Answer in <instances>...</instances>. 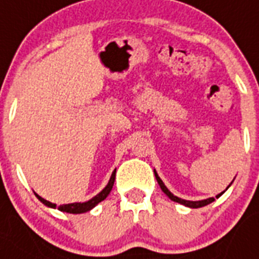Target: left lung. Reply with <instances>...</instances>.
<instances>
[{
    "mask_svg": "<svg viewBox=\"0 0 259 259\" xmlns=\"http://www.w3.org/2000/svg\"><path fill=\"white\" fill-rule=\"evenodd\" d=\"M154 175H155V179H157L158 184H159V187H161L162 191L164 192V193L168 196V198L172 201H175V202H179L182 203V205H184V206H188V207H193V209H197V207H202V206H206V205H209V203H211L212 201L215 200L214 197H210V198H206V200H201V201H187V200H183V198H179V197H176V196H174L172 193H171L168 189H167L166 185L163 184V182L161 180V178L158 176V174L155 172L154 171ZM222 194H223V192L222 193H219L218 196H217V198L221 197Z\"/></svg>",
    "mask_w": 259,
    "mask_h": 259,
    "instance_id": "obj_1",
    "label": "left lung"
}]
</instances>
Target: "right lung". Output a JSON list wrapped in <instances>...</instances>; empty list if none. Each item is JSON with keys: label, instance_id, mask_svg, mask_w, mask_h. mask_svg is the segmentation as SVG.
<instances>
[{"label": "right lung", "instance_id": "obj_1", "mask_svg": "<svg viewBox=\"0 0 259 259\" xmlns=\"http://www.w3.org/2000/svg\"><path fill=\"white\" fill-rule=\"evenodd\" d=\"M115 171L116 170L113 171V174H111V178H110L107 185L105 187L104 189H102L101 192H100V193L97 194V196H95V197L91 198V200L87 201V202H74V203H67V205H61V206L58 207V210H61V211H63V212H70V214H81V212H87V211H89V210H92L93 207L97 205V203H100L101 201H104L105 198L109 196L110 191L113 189L114 180H115ZM36 197H37L41 202L44 203V205H47L48 207H53V209H56L57 207L56 203H52V202H49V201L44 200V198L40 197L38 194H36Z\"/></svg>", "mask_w": 259, "mask_h": 259}]
</instances>
